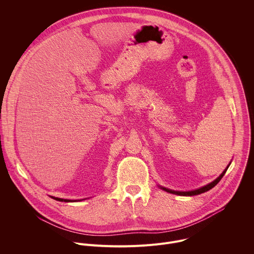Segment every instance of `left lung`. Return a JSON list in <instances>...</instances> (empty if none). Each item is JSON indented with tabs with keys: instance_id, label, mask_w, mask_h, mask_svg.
Returning a JSON list of instances; mask_svg holds the SVG:
<instances>
[{
	"instance_id": "8db88e82",
	"label": "left lung",
	"mask_w": 254,
	"mask_h": 254,
	"mask_svg": "<svg viewBox=\"0 0 254 254\" xmlns=\"http://www.w3.org/2000/svg\"><path fill=\"white\" fill-rule=\"evenodd\" d=\"M230 164H231V163H229V165L225 168V170L221 173V175H220L218 178H217V179H215V180L213 181V182H211V183H209V184H207V185H205V186H203V187H201V188H199V189H196V190H192V191H175V190H171V189H168V188L163 187V186H160V185H158V186H159L160 189H162V190H164V191H166V192H168V193L175 194V195H179V196H194V195H199V194H202V193H204V192L209 191L210 189L214 188L217 184H218L219 181H220V180L223 178V176L225 175V173H226L227 169L229 168Z\"/></svg>"
}]
</instances>
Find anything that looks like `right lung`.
Wrapping results in <instances>:
<instances>
[{"instance_id": "obj_1", "label": "right lung", "mask_w": 254, "mask_h": 254, "mask_svg": "<svg viewBox=\"0 0 254 254\" xmlns=\"http://www.w3.org/2000/svg\"><path fill=\"white\" fill-rule=\"evenodd\" d=\"M51 198H53L54 200L56 201H60V202H77V201H81V200H85V199H81V200H69V199H62V198H57V197H53V196H50Z\"/></svg>"}]
</instances>
